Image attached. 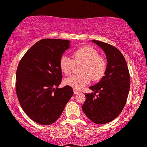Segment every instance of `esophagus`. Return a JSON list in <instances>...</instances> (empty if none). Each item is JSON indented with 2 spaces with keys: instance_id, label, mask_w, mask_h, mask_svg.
Here are the masks:
<instances>
[{
  "instance_id": "esophagus-1",
  "label": "esophagus",
  "mask_w": 147,
  "mask_h": 147,
  "mask_svg": "<svg viewBox=\"0 0 147 147\" xmlns=\"http://www.w3.org/2000/svg\"><path fill=\"white\" fill-rule=\"evenodd\" d=\"M74 94H79V93H80V91H79V90H77V89H74Z\"/></svg>"
}]
</instances>
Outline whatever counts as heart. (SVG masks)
<instances>
[{
  "label": "heart",
  "instance_id": "b5f03b06",
  "mask_svg": "<svg viewBox=\"0 0 147 147\" xmlns=\"http://www.w3.org/2000/svg\"><path fill=\"white\" fill-rule=\"evenodd\" d=\"M73 59L66 55L60 58L59 66L64 75L69 76L73 71L74 64L83 63L80 69V74L69 77L64 80L65 84L77 90L83 89L91 80L98 81L105 76L107 68V60L99 55L95 49L90 46H83L74 51Z\"/></svg>",
  "mask_w": 147,
  "mask_h": 147
}]
</instances>
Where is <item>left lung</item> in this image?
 Instances as JSON below:
<instances>
[{
  "instance_id": "left-lung-1",
  "label": "left lung",
  "mask_w": 147,
  "mask_h": 147,
  "mask_svg": "<svg viewBox=\"0 0 147 147\" xmlns=\"http://www.w3.org/2000/svg\"><path fill=\"white\" fill-rule=\"evenodd\" d=\"M92 42L105 51L107 68L102 80L89 87L94 92L85 93L82 109L92 122L105 124L117 118L125 107L130 89V76L125 58L118 49L99 40Z\"/></svg>"
}]
</instances>
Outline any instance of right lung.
<instances>
[{"label": "right lung", "instance_id": "obj_1", "mask_svg": "<svg viewBox=\"0 0 147 147\" xmlns=\"http://www.w3.org/2000/svg\"><path fill=\"white\" fill-rule=\"evenodd\" d=\"M69 47L68 40L42 39L20 61L16 91L22 109L36 123L55 122L73 96L70 86L58 88L62 79L60 58Z\"/></svg>", "mask_w": 147, "mask_h": 147}]
</instances>
